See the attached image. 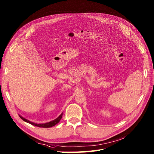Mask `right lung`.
I'll use <instances>...</instances> for the list:
<instances>
[{"label": "right lung", "instance_id": "obj_1", "mask_svg": "<svg viewBox=\"0 0 154 154\" xmlns=\"http://www.w3.org/2000/svg\"><path fill=\"white\" fill-rule=\"evenodd\" d=\"M62 116H63V112L57 118H56L55 120H52L51 122H47V123H34V122H32L31 121H29V120H27L26 118H25L22 117V116L19 115V116L20 117V118L22 119V120H23L24 122L30 123V124H31V125H34V126L39 127H43V128L52 127L54 126L55 125H56V124L58 123L59 122V121H60L61 119L62 118Z\"/></svg>", "mask_w": 154, "mask_h": 154}]
</instances>
